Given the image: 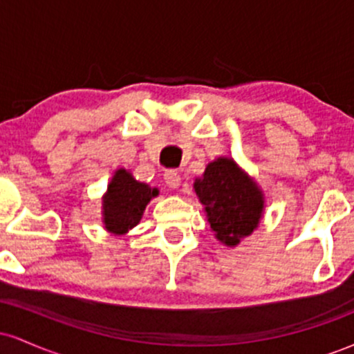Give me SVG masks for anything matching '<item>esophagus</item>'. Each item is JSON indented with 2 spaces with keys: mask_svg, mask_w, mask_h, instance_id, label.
Returning <instances> with one entry per match:
<instances>
[{
  "mask_svg": "<svg viewBox=\"0 0 354 354\" xmlns=\"http://www.w3.org/2000/svg\"><path fill=\"white\" fill-rule=\"evenodd\" d=\"M165 183L166 186H169V188H180L181 185V176L180 173L176 171V169H168V171L165 173Z\"/></svg>",
  "mask_w": 354,
  "mask_h": 354,
  "instance_id": "obj_1",
  "label": "esophagus"
}]
</instances>
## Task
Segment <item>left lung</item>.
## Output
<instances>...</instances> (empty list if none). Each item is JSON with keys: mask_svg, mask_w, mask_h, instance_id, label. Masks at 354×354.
<instances>
[{"mask_svg": "<svg viewBox=\"0 0 354 354\" xmlns=\"http://www.w3.org/2000/svg\"><path fill=\"white\" fill-rule=\"evenodd\" d=\"M194 191L205 206L211 231L223 245L236 246L258 228L265 196L233 158L211 161L203 176L194 180Z\"/></svg>", "mask_w": 354, "mask_h": 354, "instance_id": "8db88e82", "label": "left lung"}]
</instances>
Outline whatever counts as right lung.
<instances>
[{
	"instance_id": "1",
	"label": "right lung",
	"mask_w": 354,
	"mask_h": 354,
	"mask_svg": "<svg viewBox=\"0 0 354 354\" xmlns=\"http://www.w3.org/2000/svg\"><path fill=\"white\" fill-rule=\"evenodd\" d=\"M158 194V188L136 181L124 168L116 169L103 196L104 228L116 236L126 234L140 223L146 205Z\"/></svg>"
}]
</instances>
